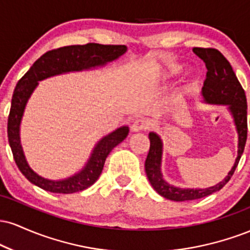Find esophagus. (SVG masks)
<instances>
[{
    "mask_svg": "<svg viewBox=\"0 0 250 250\" xmlns=\"http://www.w3.org/2000/svg\"><path fill=\"white\" fill-rule=\"evenodd\" d=\"M148 125H149L148 122L146 121V120L137 119L133 122L130 129L133 133H137V131H142V130H146V129H148Z\"/></svg>",
    "mask_w": 250,
    "mask_h": 250,
    "instance_id": "obj_1",
    "label": "esophagus"
}]
</instances>
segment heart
I'll return each mask as SVG.
<instances>
[{"label":"heart","instance_id":"1","mask_svg":"<svg viewBox=\"0 0 250 250\" xmlns=\"http://www.w3.org/2000/svg\"><path fill=\"white\" fill-rule=\"evenodd\" d=\"M180 70H181L180 67H170L169 69H167V71H165L163 77H165V79H167V77L174 75V74H176V73H179ZM183 97H185V94H181V95L179 96V99H177L179 100V102H183V100H185Z\"/></svg>","mask_w":250,"mask_h":250}]
</instances>
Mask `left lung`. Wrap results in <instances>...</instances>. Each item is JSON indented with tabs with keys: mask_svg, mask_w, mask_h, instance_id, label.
Returning a JSON list of instances; mask_svg holds the SVG:
<instances>
[{
	"mask_svg": "<svg viewBox=\"0 0 250 250\" xmlns=\"http://www.w3.org/2000/svg\"><path fill=\"white\" fill-rule=\"evenodd\" d=\"M193 51L203 60L207 67V79L202 87V95L205 102L208 104H223L228 105L236 125V131L239 135V150L235 160L233 168L230 169L225 180L213 187L205 189H183L174 187L163 180L161 173L162 161V140L156 133H149L150 148L147 155L145 167L146 174L153 186V188L161 196L166 199L176 201H190L208 196V195L219 191L227 185L230 177L233 176L241 159L247 141V97L242 85L235 75L230 63L222 54L214 48H194Z\"/></svg>",
	"mask_w": 250,
	"mask_h": 250,
	"instance_id": "1",
	"label": "left lung"
}]
</instances>
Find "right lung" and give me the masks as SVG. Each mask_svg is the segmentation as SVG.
I'll return each mask as SVG.
<instances>
[{
	"mask_svg": "<svg viewBox=\"0 0 250 250\" xmlns=\"http://www.w3.org/2000/svg\"><path fill=\"white\" fill-rule=\"evenodd\" d=\"M127 51L125 45L87 43L83 45H67L47 51L35 61L30 69L17 82L11 99L8 117V141L13 151L14 160L21 173L37 187L57 194H71L81 191L96 182L102 173L105 159L128 136L127 125L117 128L113 133L102 137L94 148L88 162L79 173L64 180L53 181L37 175L28 165L20 140V125L25 104L40 81L48 77L61 75L70 71H82L102 67L108 62L119 59Z\"/></svg>",
	"mask_w": 250,
	"mask_h": 250,
	"instance_id": "obj_1",
	"label": "right lung"
}]
</instances>
